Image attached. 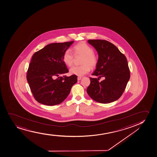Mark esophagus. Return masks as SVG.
<instances>
[{
    "instance_id": "obj_1",
    "label": "esophagus",
    "mask_w": 157,
    "mask_h": 157,
    "mask_svg": "<svg viewBox=\"0 0 157 157\" xmlns=\"http://www.w3.org/2000/svg\"><path fill=\"white\" fill-rule=\"evenodd\" d=\"M81 78H82V77H78V80H80L81 79Z\"/></svg>"
}]
</instances>
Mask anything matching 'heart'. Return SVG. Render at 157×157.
Masks as SVG:
<instances>
[{"instance_id": "heart-1", "label": "heart", "mask_w": 157, "mask_h": 157, "mask_svg": "<svg viewBox=\"0 0 157 157\" xmlns=\"http://www.w3.org/2000/svg\"><path fill=\"white\" fill-rule=\"evenodd\" d=\"M72 52L69 49L63 52L62 59L66 65L71 67L74 63V56H82L80 63L81 65L73 66L69 72L71 75L81 76L86 74L90 71L91 68H94L98 63V58L94 53V49L91 46L85 42L78 43L72 48Z\"/></svg>"}]
</instances>
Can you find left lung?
Instances as JSON below:
<instances>
[{
	"label": "left lung",
	"instance_id": "obj_1",
	"mask_svg": "<svg viewBox=\"0 0 157 157\" xmlns=\"http://www.w3.org/2000/svg\"><path fill=\"white\" fill-rule=\"evenodd\" d=\"M99 55L98 63L86 91L92 99L100 103H109L122 96L130 78L127 58L114 44L104 40H89Z\"/></svg>",
	"mask_w": 157,
	"mask_h": 157
}]
</instances>
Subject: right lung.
<instances>
[{
    "label": "right lung",
    "mask_w": 157,
    "mask_h": 157,
    "mask_svg": "<svg viewBox=\"0 0 157 157\" xmlns=\"http://www.w3.org/2000/svg\"><path fill=\"white\" fill-rule=\"evenodd\" d=\"M74 41L48 44L34 54L27 71V79L35 100L46 105L60 104L65 100L77 76L59 75L69 72L62 56Z\"/></svg>",
    "instance_id": "1"
}]
</instances>
